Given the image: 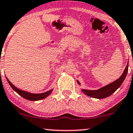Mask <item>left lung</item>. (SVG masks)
<instances>
[{"instance_id":"1","label":"left lung","mask_w":133,"mask_h":133,"mask_svg":"<svg viewBox=\"0 0 133 133\" xmlns=\"http://www.w3.org/2000/svg\"><path fill=\"white\" fill-rule=\"evenodd\" d=\"M128 64L127 65L125 69L123 71V74H122L121 77L119 79L114 81L113 82L110 83V84L106 85V86L102 87V88L99 89L97 90H88L82 89V91L86 95L90 96V97L96 98V99H104L107 97L111 95V94L116 91L118 88L121 87L122 83L124 81L126 77L127 72H128ZM77 83L80 85L79 82L77 81Z\"/></svg>"}]
</instances>
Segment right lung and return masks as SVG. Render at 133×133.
Instances as JSON below:
<instances>
[{"mask_svg": "<svg viewBox=\"0 0 133 133\" xmlns=\"http://www.w3.org/2000/svg\"><path fill=\"white\" fill-rule=\"evenodd\" d=\"M7 81L11 87L13 89L14 91L17 92V94H19L20 96H22V97L25 98L27 100H29V101H40V100L43 99L45 98H46V97L50 95V94L51 93V92L52 91V90H51L50 91H48L43 92V93H39V94H34V93H31V92L25 91H23L20 90V89L17 88V87H16L13 84H12L11 82L9 81V80L7 79Z\"/></svg>", "mask_w": 133, "mask_h": 133, "instance_id": "1", "label": "right lung"}]
</instances>
